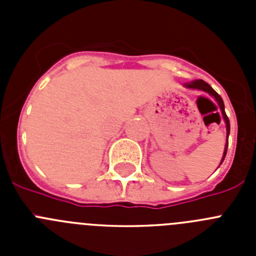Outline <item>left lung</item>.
Segmentation results:
<instances>
[{"instance_id":"1","label":"left lung","mask_w":256,"mask_h":256,"mask_svg":"<svg viewBox=\"0 0 256 256\" xmlns=\"http://www.w3.org/2000/svg\"><path fill=\"white\" fill-rule=\"evenodd\" d=\"M184 86V88H188V90H198V91H202V92H206V94H209L210 96L214 97V100L216 101V104L219 105V108H220L222 112V116H223V120H224L226 123V130H227V141H226V146H224V152H223V158H222L220 160V164L223 162V160H224L226 158V154H227V148H228V136H230V120H228V116L226 115V112H224V102H223V100H222V97L219 96L218 94H216L214 90H212V87H210L209 84H208L206 82H204V80H201V79H198V80H194V82L191 83H186ZM219 164V165H220Z\"/></svg>"}]
</instances>
